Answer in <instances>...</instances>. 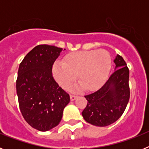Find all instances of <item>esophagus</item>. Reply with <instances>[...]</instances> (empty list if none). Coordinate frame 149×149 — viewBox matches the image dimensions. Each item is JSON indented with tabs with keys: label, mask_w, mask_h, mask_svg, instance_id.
<instances>
[{
	"label": "esophagus",
	"mask_w": 149,
	"mask_h": 149,
	"mask_svg": "<svg viewBox=\"0 0 149 149\" xmlns=\"http://www.w3.org/2000/svg\"><path fill=\"white\" fill-rule=\"evenodd\" d=\"M70 98L72 101H74V100H75L77 98V95H71Z\"/></svg>",
	"instance_id": "1"
}]
</instances>
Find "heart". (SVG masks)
<instances>
[{"label": "heart", "mask_w": 149, "mask_h": 149, "mask_svg": "<svg viewBox=\"0 0 149 149\" xmlns=\"http://www.w3.org/2000/svg\"><path fill=\"white\" fill-rule=\"evenodd\" d=\"M112 64L111 55L107 50L77 51L67 55L64 62L56 61L53 66V74L64 89L70 87L78 74L81 82L76 89L86 87L88 90H94L107 81Z\"/></svg>", "instance_id": "obj_1"}]
</instances>
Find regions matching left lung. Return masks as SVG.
<instances>
[{
    "instance_id": "1",
    "label": "left lung",
    "mask_w": 149,
    "mask_h": 149,
    "mask_svg": "<svg viewBox=\"0 0 149 149\" xmlns=\"http://www.w3.org/2000/svg\"><path fill=\"white\" fill-rule=\"evenodd\" d=\"M115 71L103 86L84 97L88 103L82 112L84 119L93 125L104 127L114 123L125 110L130 98L129 69L122 56L117 54Z\"/></svg>"
}]
</instances>
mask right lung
Wrapping results in <instances>:
<instances>
[{
  "instance_id": "right-lung-1",
  "label": "right lung",
  "mask_w": 149,
  "mask_h": 149,
  "mask_svg": "<svg viewBox=\"0 0 149 149\" xmlns=\"http://www.w3.org/2000/svg\"><path fill=\"white\" fill-rule=\"evenodd\" d=\"M65 50V49H64ZM63 48L36 46L19 65L16 92L21 113L33 128L47 131L58 125L69 95L55 81L52 67Z\"/></svg>"
}]
</instances>
